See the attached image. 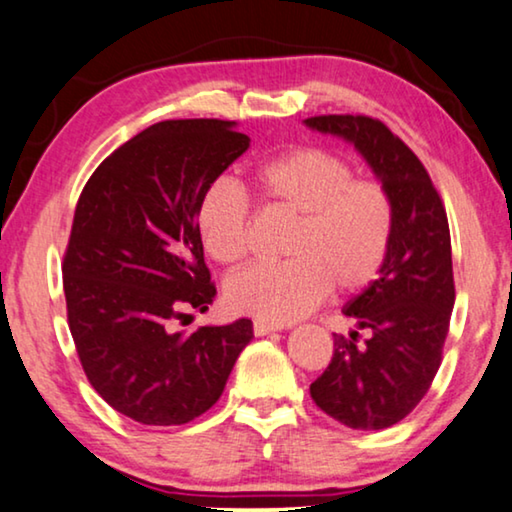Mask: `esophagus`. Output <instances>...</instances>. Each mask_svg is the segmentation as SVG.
Masks as SVG:
<instances>
[{"label": "esophagus", "instance_id": "obj_1", "mask_svg": "<svg viewBox=\"0 0 512 512\" xmlns=\"http://www.w3.org/2000/svg\"><path fill=\"white\" fill-rule=\"evenodd\" d=\"M278 329H280V327L273 325V322H264V320H255V322H253L255 336H269V334H273V331H278Z\"/></svg>", "mask_w": 512, "mask_h": 512}]
</instances>
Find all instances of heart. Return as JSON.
<instances>
[{
    "label": "heart",
    "mask_w": 512,
    "mask_h": 512,
    "mask_svg": "<svg viewBox=\"0 0 512 512\" xmlns=\"http://www.w3.org/2000/svg\"><path fill=\"white\" fill-rule=\"evenodd\" d=\"M264 204L294 218L285 255L276 266H255L227 280L234 313L285 325L327 297L359 294L376 283L394 239V199L378 178L355 176L343 155L299 146L259 162L250 174ZM194 225L204 253L222 266L248 255L250 204L236 183L218 178L201 192Z\"/></svg>",
    "instance_id": "obj_1"
}]
</instances>
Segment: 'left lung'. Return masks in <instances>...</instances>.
Here are the masks:
<instances>
[{
  "mask_svg": "<svg viewBox=\"0 0 512 512\" xmlns=\"http://www.w3.org/2000/svg\"><path fill=\"white\" fill-rule=\"evenodd\" d=\"M306 127L341 136L364 157L394 199V239L387 262L343 313L369 329L334 334V357L311 397L345 427L378 431L401 422L431 387L455 306L450 227L443 201L417 155L369 115H315Z\"/></svg>",
  "mask_w": 512,
  "mask_h": 512,
  "instance_id": "left-lung-1",
  "label": "left lung"
}]
</instances>
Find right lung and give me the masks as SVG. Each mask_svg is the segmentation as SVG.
<instances>
[{
  "mask_svg": "<svg viewBox=\"0 0 512 512\" xmlns=\"http://www.w3.org/2000/svg\"><path fill=\"white\" fill-rule=\"evenodd\" d=\"M250 146L229 120H164L99 164L78 197L67 253V318L85 376L134 422L171 427L225 390L253 322L174 331L213 304L194 211Z\"/></svg>",
  "mask_w": 512,
  "mask_h": 512,
  "instance_id": "right-lung-1",
  "label": "right lung"
}]
</instances>
